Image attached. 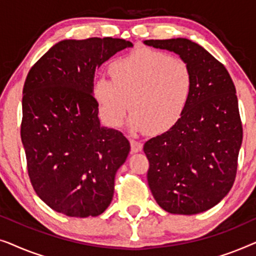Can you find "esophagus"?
Listing matches in <instances>:
<instances>
[{
  "label": "esophagus",
  "instance_id": "obj_1",
  "mask_svg": "<svg viewBox=\"0 0 256 256\" xmlns=\"http://www.w3.org/2000/svg\"><path fill=\"white\" fill-rule=\"evenodd\" d=\"M130 146H132V152H141L142 148H143L142 142L138 141V140H130Z\"/></svg>",
  "mask_w": 256,
  "mask_h": 256
}]
</instances>
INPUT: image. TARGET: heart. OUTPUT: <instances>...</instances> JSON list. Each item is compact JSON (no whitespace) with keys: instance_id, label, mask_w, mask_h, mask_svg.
I'll use <instances>...</instances> for the list:
<instances>
[{"instance_id":"b5f03b06","label":"heart","mask_w":256,"mask_h":256,"mask_svg":"<svg viewBox=\"0 0 256 256\" xmlns=\"http://www.w3.org/2000/svg\"><path fill=\"white\" fill-rule=\"evenodd\" d=\"M110 71L112 78L96 76L92 86L101 118L110 127L122 124L132 104V129L162 134L186 110L194 78L183 59L138 48L112 62Z\"/></svg>"}]
</instances>
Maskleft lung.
<instances>
[{"label":"left lung","mask_w":256,"mask_h":256,"mask_svg":"<svg viewBox=\"0 0 256 256\" xmlns=\"http://www.w3.org/2000/svg\"><path fill=\"white\" fill-rule=\"evenodd\" d=\"M178 54L194 86L186 110L169 130L144 143L150 191L166 212L197 214L218 204L236 180L242 143L236 86L222 62L186 38L149 40Z\"/></svg>","instance_id":"obj_1"}]
</instances>
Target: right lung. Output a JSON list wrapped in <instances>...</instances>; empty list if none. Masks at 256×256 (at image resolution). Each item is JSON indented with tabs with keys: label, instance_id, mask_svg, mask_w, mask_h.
<instances>
[{
	"label": "right lung",
	"instance_id": "1",
	"mask_svg": "<svg viewBox=\"0 0 256 256\" xmlns=\"http://www.w3.org/2000/svg\"><path fill=\"white\" fill-rule=\"evenodd\" d=\"M132 46L112 37L65 40L28 73L20 138L34 190L56 212L96 216L113 199L130 144L121 132L100 124L92 86L96 70Z\"/></svg>",
	"mask_w": 256,
	"mask_h": 256
}]
</instances>
